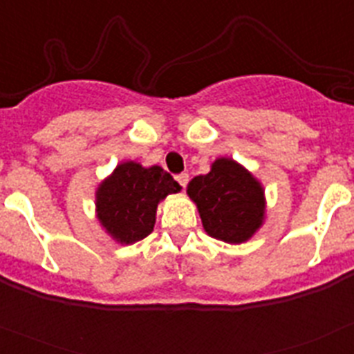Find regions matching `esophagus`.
<instances>
[{
  "instance_id": "obj_1",
  "label": "esophagus",
  "mask_w": 354,
  "mask_h": 354,
  "mask_svg": "<svg viewBox=\"0 0 354 354\" xmlns=\"http://www.w3.org/2000/svg\"><path fill=\"white\" fill-rule=\"evenodd\" d=\"M175 179H177V183L180 184L183 187L187 186V180H189V175L187 174H179V175H175Z\"/></svg>"
}]
</instances>
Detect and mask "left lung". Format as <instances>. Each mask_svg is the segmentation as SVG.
I'll list each match as a JSON object with an SVG mask.
<instances>
[{"label":"left lung","mask_w":354,"mask_h":354,"mask_svg":"<svg viewBox=\"0 0 354 354\" xmlns=\"http://www.w3.org/2000/svg\"><path fill=\"white\" fill-rule=\"evenodd\" d=\"M204 230L230 245L248 241L264 223V187L245 167L230 158H218L211 171L187 184Z\"/></svg>","instance_id":"8db88e82"}]
</instances>
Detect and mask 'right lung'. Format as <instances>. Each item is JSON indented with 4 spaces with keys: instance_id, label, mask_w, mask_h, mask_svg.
<instances>
[{
    "instance_id": "obj_1",
    "label": "right lung",
    "mask_w": 354,
    "mask_h": 354,
    "mask_svg": "<svg viewBox=\"0 0 354 354\" xmlns=\"http://www.w3.org/2000/svg\"><path fill=\"white\" fill-rule=\"evenodd\" d=\"M179 192L177 180L161 167L120 162L97 187V220L117 243L133 245L154 230L159 202Z\"/></svg>"
}]
</instances>
